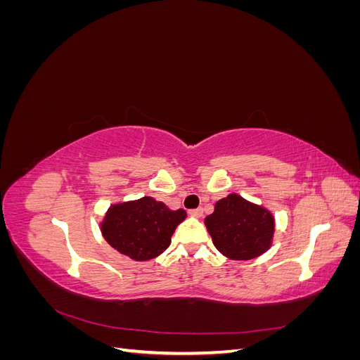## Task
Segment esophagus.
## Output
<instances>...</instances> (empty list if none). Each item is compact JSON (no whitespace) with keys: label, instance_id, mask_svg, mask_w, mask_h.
<instances>
[{"label":"esophagus","instance_id":"esophagus-1","mask_svg":"<svg viewBox=\"0 0 360 360\" xmlns=\"http://www.w3.org/2000/svg\"><path fill=\"white\" fill-rule=\"evenodd\" d=\"M189 214H191V216H193V217H201V216H202V209H195V210H191V212H189Z\"/></svg>","mask_w":360,"mask_h":360}]
</instances>
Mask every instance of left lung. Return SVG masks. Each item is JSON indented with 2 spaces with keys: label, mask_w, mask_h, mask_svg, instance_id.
<instances>
[{
  "label": "left lung",
  "mask_w": 360,
  "mask_h": 360,
  "mask_svg": "<svg viewBox=\"0 0 360 360\" xmlns=\"http://www.w3.org/2000/svg\"><path fill=\"white\" fill-rule=\"evenodd\" d=\"M213 245L231 259H252L271 246L275 217L267 209L231 193L214 204L204 221Z\"/></svg>",
  "instance_id": "8db88e82"
}]
</instances>
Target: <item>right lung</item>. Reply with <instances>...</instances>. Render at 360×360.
Segmentation results:
<instances>
[{
	"label": "right lung",
	"mask_w": 360,
	"mask_h": 360,
	"mask_svg": "<svg viewBox=\"0 0 360 360\" xmlns=\"http://www.w3.org/2000/svg\"><path fill=\"white\" fill-rule=\"evenodd\" d=\"M186 212L169 210L151 197L114 204L108 209L101 230L105 240L120 254L135 261L160 255L171 245V236Z\"/></svg>",
	"instance_id": "add662e5"
}]
</instances>
